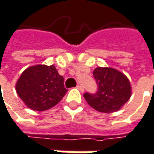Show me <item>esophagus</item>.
Segmentation results:
<instances>
[{"instance_id": "obj_1", "label": "esophagus", "mask_w": 154, "mask_h": 154, "mask_svg": "<svg viewBox=\"0 0 154 154\" xmlns=\"http://www.w3.org/2000/svg\"><path fill=\"white\" fill-rule=\"evenodd\" d=\"M81 92H83L84 91V88H83V86H82V85H77V87H76Z\"/></svg>"}]
</instances>
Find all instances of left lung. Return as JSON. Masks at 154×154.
Returning a JSON list of instances; mask_svg holds the SVG:
<instances>
[{"mask_svg": "<svg viewBox=\"0 0 154 154\" xmlns=\"http://www.w3.org/2000/svg\"><path fill=\"white\" fill-rule=\"evenodd\" d=\"M93 75L98 86L95 95H83L88 104L100 112L119 111L131 97V84L125 74L114 68L97 67Z\"/></svg>", "mask_w": 154, "mask_h": 154, "instance_id": "obj_1", "label": "left lung"}]
</instances>
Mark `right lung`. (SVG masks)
I'll return each instance as SVG.
<instances>
[{
    "mask_svg": "<svg viewBox=\"0 0 154 154\" xmlns=\"http://www.w3.org/2000/svg\"><path fill=\"white\" fill-rule=\"evenodd\" d=\"M16 91L28 108L45 111L58 104L67 89L63 76L53 65H36L22 72L16 83Z\"/></svg>",
    "mask_w": 154,
    "mask_h": 154,
    "instance_id": "right-lung-1",
    "label": "right lung"
}]
</instances>
